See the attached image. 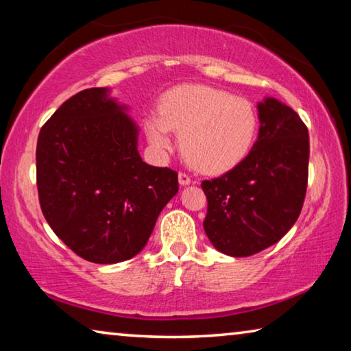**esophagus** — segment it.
<instances>
[{
  "instance_id": "esophagus-1",
  "label": "esophagus",
  "mask_w": 351,
  "mask_h": 351,
  "mask_svg": "<svg viewBox=\"0 0 351 351\" xmlns=\"http://www.w3.org/2000/svg\"><path fill=\"white\" fill-rule=\"evenodd\" d=\"M178 180H180L181 186H189L192 180H190V176L187 173H184V171H180V175H178Z\"/></svg>"
}]
</instances>
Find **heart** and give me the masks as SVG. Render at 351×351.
<instances>
[{
	"label": "heart",
	"instance_id": "heart-1",
	"mask_svg": "<svg viewBox=\"0 0 351 351\" xmlns=\"http://www.w3.org/2000/svg\"><path fill=\"white\" fill-rule=\"evenodd\" d=\"M145 133L158 152L173 147L181 133L187 161L204 173H224L239 165L254 145L258 116L245 97L207 85L176 86L161 100V114L147 116Z\"/></svg>",
	"mask_w": 351,
	"mask_h": 351
}]
</instances>
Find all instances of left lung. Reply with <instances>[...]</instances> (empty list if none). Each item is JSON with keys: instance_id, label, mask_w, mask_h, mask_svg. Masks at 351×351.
<instances>
[{"instance_id": "1", "label": "left lung", "mask_w": 351, "mask_h": 351, "mask_svg": "<svg viewBox=\"0 0 351 351\" xmlns=\"http://www.w3.org/2000/svg\"><path fill=\"white\" fill-rule=\"evenodd\" d=\"M257 110L260 130L252 150L232 170L201 184L206 235L230 257H249L280 240L299 218L306 193V125L274 97Z\"/></svg>"}]
</instances>
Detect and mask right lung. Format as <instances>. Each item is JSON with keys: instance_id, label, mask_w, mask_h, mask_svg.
Listing matches in <instances>:
<instances>
[{"instance_id": "right-lung-1", "label": "right lung", "mask_w": 351, "mask_h": 351, "mask_svg": "<svg viewBox=\"0 0 351 351\" xmlns=\"http://www.w3.org/2000/svg\"><path fill=\"white\" fill-rule=\"evenodd\" d=\"M108 88L68 99L40 130L41 212L79 257L112 265L139 254L178 193V173L138 152L139 128Z\"/></svg>"}]
</instances>
